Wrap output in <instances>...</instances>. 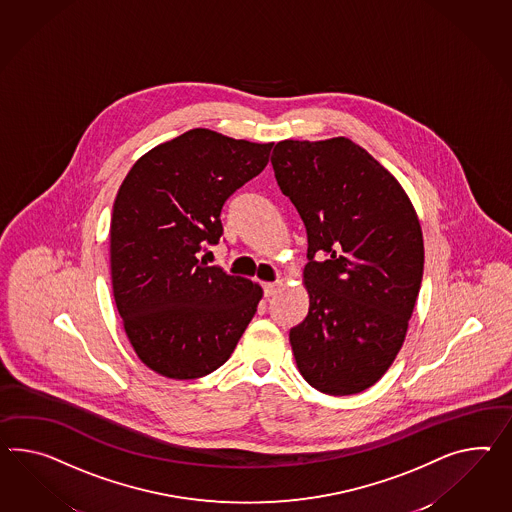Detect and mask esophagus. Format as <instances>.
<instances>
[{"label": "esophagus", "mask_w": 512, "mask_h": 512, "mask_svg": "<svg viewBox=\"0 0 512 512\" xmlns=\"http://www.w3.org/2000/svg\"><path fill=\"white\" fill-rule=\"evenodd\" d=\"M280 286H282V282H267V284H263V295L265 297H273Z\"/></svg>", "instance_id": "obj_1"}]
</instances>
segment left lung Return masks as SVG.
I'll return each mask as SVG.
<instances>
[{
  "label": "left lung",
  "mask_w": 512,
  "mask_h": 512,
  "mask_svg": "<svg viewBox=\"0 0 512 512\" xmlns=\"http://www.w3.org/2000/svg\"><path fill=\"white\" fill-rule=\"evenodd\" d=\"M271 163L308 236L310 308L289 330L295 362L323 394H360L407 336L423 276L420 219L401 184L351 139L280 141Z\"/></svg>",
  "instance_id": "8db88e82"
}]
</instances>
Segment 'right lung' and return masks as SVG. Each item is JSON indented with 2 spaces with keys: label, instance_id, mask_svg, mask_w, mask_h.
<instances>
[{
  "label": "right lung",
  "instance_id": "add662e5",
  "mask_svg": "<svg viewBox=\"0 0 512 512\" xmlns=\"http://www.w3.org/2000/svg\"><path fill=\"white\" fill-rule=\"evenodd\" d=\"M273 143L195 128L137 159L111 215V282L126 336L163 377H204L234 353L263 291L200 258L221 210L269 163Z\"/></svg>",
  "mask_w": 512,
  "mask_h": 512
}]
</instances>
